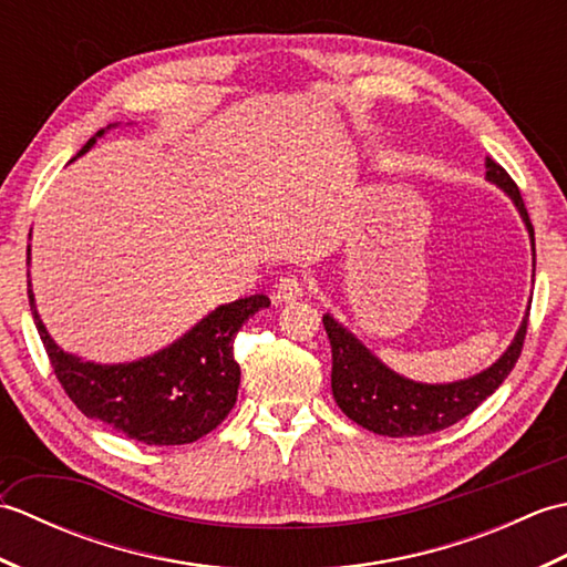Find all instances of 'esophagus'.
Instances as JSON below:
<instances>
[{"instance_id": "1", "label": "esophagus", "mask_w": 567, "mask_h": 567, "mask_svg": "<svg viewBox=\"0 0 567 567\" xmlns=\"http://www.w3.org/2000/svg\"><path fill=\"white\" fill-rule=\"evenodd\" d=\"M307 295V285L299 280L297 275H282L280 280L275 282V290L272 297L277 302H297V299H302Z\"/></svg>"}]
</instances>
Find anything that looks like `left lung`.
Returning <instances> with one entry per match:
<instances>
[{
    "label": "left lung",
    "instance_id": "8db88e82",
    "mask_svg": "<svg viewBox=\"0 0 567 567\" xmlns=\"http://www.w3.org/2000/svg\"><path fill=\"white\" fill-rule=\"evenodd\" d=\"M487 179L497 183L514 199L516 209L524 216L534 244V226L524 207L522 192L516 187L509 173L499 163L487 158ZM534 262H536V244H534ZM323 329L329 333L333 368H331V390L333 400L341 406V412L372 433L390 439L402 436H424L441 429L453 426L455 421L473 414L499 384L507 380L516 360L522 355L528 315L522 323L519 333L514 336L495 365L487 368L480 375L451 382V384H421L394 375L390 368H384L368 348L360 343L353 333H348L339 321L329 315L323 317Z\"/></svg>",
    "mask_w": 567,
    "mask_h": 567
}]
</instances>
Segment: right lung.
<instances>
[{"mask_svg": "<svg viewBox=\"0 0 567 567\" xmlns=\"http://www.w3.org/2000/svg\"><path fill=\"white\" fill-rule=\"evenodd\" d=\"M29 305L60 388L84 416L146 445H183L207 436L234 409L240 384L234 339L270 299L252 295L224 305L171 348L126 365H94L63 353L41 323L31 290Z\"/></svg>", "mask_w": 567, "mask_h": 567, "instance_id": "obj_1", "label": "right lung"}]
</instances>
